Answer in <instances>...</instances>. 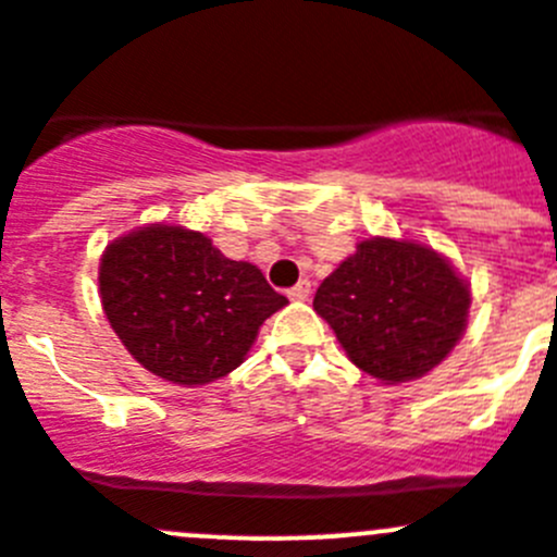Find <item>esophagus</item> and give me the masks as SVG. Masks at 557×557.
Here are the masks:
<instances>
[{
  "instance_id": "1",
  "label": "esophagus",
  "mask_w": 557,
  "mask_h": 557,
  "mask_svg": "<svg viewBox=\"0 0 557 557\" xmlns=\"http://www.w3.org/2000/svg\"><path fill=\"white\" fill-rule=\"evenodd\" d=\"M310 283H307V280H301V283H296L294 288L288 290V299L290 301H307L310 299Z\"/></svg>"
}]
</instances>
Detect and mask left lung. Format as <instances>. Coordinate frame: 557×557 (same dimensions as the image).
<instances>
[{"label":"left lung","instance_id":"8db88e82","mask_svg":"<svg viewBox=\"0 0 557 557\" xmlns=\"http://www.w3.org/2000/svg\"><path fill=\"white\" fill-rule=\"evenodd\" d=\"M312 307L361 372L394 386L424 377L455 350L471 283L430 245L370 236L318 285Z\"/></svg>","mask_w":557,"mask_h":557}]
</instances>
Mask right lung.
Returning a JSON list of instances; mask_svg holds the SVG:
<instances>
[{
    "mask_svg": "<svg viewBox=\"0 0 557 557\" xmlns=\"http://www.w3.org/2000/svg\"><path fill=\"white\" fill-rule=\"evenodd\" d=\"M97 283L127 354L152 375L190 388L236 370L263 321L288 305L261 269L231 261L185 225L149 223L108 242Z\"/></svg>",
    "mask_w": 557,
    "mask_h": 557,
    "instance_id": "right-lung-1",
    "label": "right lung"
}]
</instances>
